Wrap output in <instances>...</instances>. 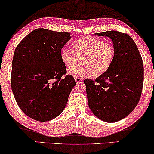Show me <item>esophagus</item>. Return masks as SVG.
Instances as JSON below:
<instances>
[{
  "label": "esophagus",
  "mask_w": 154,
  "mask_h": 154,
  "mask_svg": "<svg viewBox=\"0 0 154 154\" xmlns=\"http://www.w3.org/2000/svg\"><path fill=\"white\" fill-rule=\"evenodd\" d=\"M75 81H76L77 83H79V82H81V81L82 80V78L79 77H75Z\"/></svg>",
  "instance_id": "1"
}]
</instances>
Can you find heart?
Returning <instances> with one entry per match:
<instances>
[{"mask_svg": "<svg viewBox=\"0 0 154 154\" xmlns=\"http://www.w3.org/2000/svg\"><path fill=\"white\" fill-rule=\"evenodd\" d=\"M115 57L114 45L108 41L92 36L80 37L74 42L73 47H63L60 58L69 70V74L75 77L93 75L99 77L107 72Z\"/></svg>", "mask_w": 154, "mask_h": 154, "instance_id": "obj_1", "label": "heart"}]
</instances>
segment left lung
Wrapping results in <instances>:
<instances>
[{"label": "left lung", "instance_id": "obj_1", "mask_svg": "<svg viewBox=\"0 0 154 154\" xmlns=\"http://www.w3.org/2000/svg\"><path fill=\"white\" fill-rule=\"evenodd\" d=\"M111 38L115 57L109 70L96 79H84L88 103L100 119L112 123L131 114L139 103L144 82L142 56L126 33L109 31L98 33Z\"/></svg>", "mask_w": 154, "mask_h": 154}]
</instances>
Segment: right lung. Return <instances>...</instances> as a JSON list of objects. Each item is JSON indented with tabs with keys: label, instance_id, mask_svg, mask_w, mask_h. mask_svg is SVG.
<instances>
[{
	"label": "right lung",
	"instance_id": "obj_1",
	"mask_svg": "<svg viewBox=\"0 0 154 154\" xmlns=\"http://www.w3.org/2000/svg\"><path fill=\"white\" fill-rule=\"evenodd\" d=\"M70 38L67 32L38 29L15 49L12 90L17 105L33 119L48 121L57 117L76 85L74 77L66 75L60 58L61 49Z\"/></svg>",
	"mask_w": 154,
	"mask_h": 154
}]
</instances>
